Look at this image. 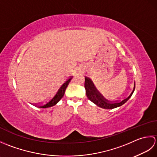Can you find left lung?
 <instances>
[{
    "instance_id": "obj_1",
    "label": "left lung",
    "mask_w": 157,
    "mask_h": 157,
    "mask_svg": "<svg viewBox=\"0 0 157 157\" xmlns=\"http://www.w3.org/2000/svg\"><path fill=\"white\" fill-rule=\"evenodd\" d=\"M135 82H134V88L133 89L131 94H129L128 98L123 100L122 101L119 102H110L107 100H106L100 93L97 91V89L96 88L94 84L90 81V79L88 78H85V83L84 87L86 89V94L90 101H92L93 103L99 106V107L105 109H115L119 106H121L123 104L128 101L129 98L131 97L132 95L135 90Z\"/></svg>"
}]
</instances>
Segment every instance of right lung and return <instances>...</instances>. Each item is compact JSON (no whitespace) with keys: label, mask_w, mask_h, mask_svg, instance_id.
<instances>
[{"label":"right lung","mask_w":157,"mask_h":157,"mask_svg":"<svg viewBox=\"0 0 157 157\" xmlns=\"http://www.w3.org/2000/svg\"><path fill=\"white\" fill-rule=\"evenodd\" d=\"M71 79H72V78L67 79V80L61 86V87L59 88L57 92L56 93V94L55 95L54 97H53L49 102H48L47 103H46L45 105L39 106V107H40V108H48V107H51V106H55V105L57 104V103L59 102L60 100H61L63 97V96H64L65 90H66L67 87L69 83L70 82V81H71Z\"/></svg>","instance_id":"obj_1"}]
</instances>
